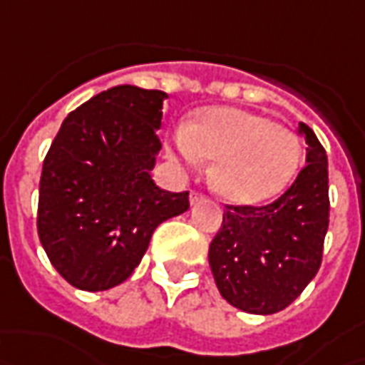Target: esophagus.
Segmentation results:
<instances>
[{
  "label": "esophagus",
  "instance_id": "obj_1",
  "mask_svg": "<svg viewBox=\"0 0 365 365\" xmlns=\"http://www.w3.org/2000/svg\"><path fill=\"white\" fill-rule=\"evenodd\" d=\"M204 200H206L204 195L195 194V192H192V194H190V204H192V206H197V204H202Z\"/></svg>",
  "mask_w": 365,
  "mask_h": 365
}]
</instances>
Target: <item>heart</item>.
Listing matches in <instances>:
<instances>
[{"mask_svg": "<svg viewBox=\"0 0 365 365\" xmlns=\"http://www.w3.org/2000/svg\"><path fill=\"white\" fill-rule=\"evenodd\" d=\"M170 155L185 168L214 159L207 182L232 204H258L281 194L301 161L289 127L245 108L210 107L173 133Z\"/></svg>", "mask_w": 365, "mask_h": 365, "instance_id": "1", "label": "heart"}]
</instances>
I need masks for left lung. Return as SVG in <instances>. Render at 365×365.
Returning <instances> with one entry per match:
<instances>
[{
  "label": "left lung",
  "mask_w": 365,
  "mask_h": 365,
  "mask_svg": "<svg viewBox=\"0 0 365 365\" xmlns=\"http://www.w3.org/2000/svg\"><path fill=\"white\" fill-rule=\"evenodd\" d=\"M305 168L269 206H226L207 260L220 295L240 311L270 315L289 307L317 274L329 226L327 155L299 123Z\"/></svg>",
  "instance_id": "left-lung-1"
}]
</instances>
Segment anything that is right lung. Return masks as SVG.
Returning a JSON list of instances; mask_svg holds the SVG:
<instances>
[{
	"label": "right lung",
	"instance_id": "right-lung-1",
	"mask_svg": "<svg viewBox=\"0 0 365 365\" xmlns=\"http://www.w3.org/2000/svg\"><path fill=\"white\" fill-rule=\"evenodd\" d=\"M165 98L163 91L113 86L70 113L46 155L38 236L76 289L127 281L153 230L190 207L187 192L171 194L151 180Z\"/></svg>",
	"mask_w": 365,
	"mask_h": 365
}]
</instances>
